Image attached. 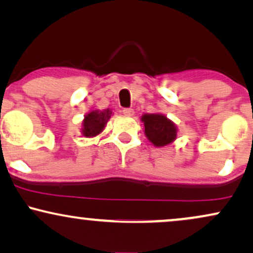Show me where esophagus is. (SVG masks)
Returning a JSON list of instances; mask_svg holds the SVG:
<instances>
[{
	"instance_id": "obj_1",
	"label": "esophagus",
	"mask_w": 253,
	"mask_h": 253,
	"mask_svg": "<svg viewBox=\"0 0 253 253\" xmlns=\"http://www.w3.org/2000/svg\"><path fill=\"white\" fill-rule=\"evenodd\" d=\"M123 113L127 117H132V116H134V110L133 108H124Z\"/></svg>"
}]
</instances>
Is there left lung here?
<instances>
[{
  "instance_id": "1",
  "label": "left lung",
  "mask_w": 253,
  "mask_h": 253,
  "mask_svg": "<svg viewBox=\"0 0 253 253\" xmlns=\"http://www.w3.org/2000/svg\"><path fill=\"white\" fill-rule=\"evenodd\" d=\"M141 120L145 125L147 139L154 146H167L176 139V126L167 117L162 114H143Z\"/></svg>"
}]
</instances>
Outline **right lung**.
Here are the masks:
<instances>
[{"instance_id": "obj_1", "label": "right lung", "mask_w": 253, "mask_h": 253, "mask_svg": "<svg viewBox=\"0 0 253 253\" xmlns=\"http://www.w3.org/2000/svg\"><path fill=\"white\" fill-rule=\"evenodd\" d=\"M111 114L112 112L110 110L89 112L88 114H86L85 119L83 121V134L87 137H92L103 132L105 125L111 118Z\"/></svg>"}]
</instances>
